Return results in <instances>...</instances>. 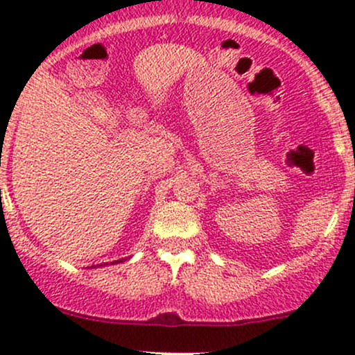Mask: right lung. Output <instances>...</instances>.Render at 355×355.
Returning a JSON list of instances; mask_svg holds the SVG:
<instances>
[{
	"label": "right lung",
	"instance_id": "right-lung-1",
	"mask_svg": "<svg viewBox=\"0 0 355 355\" xmlns=\"http://www.w3.org/2000/svg\"><path fill=\"white\" fill-rule=\"evenodd\" d=\"M121 262H124V259H122V260H115V262H112V266H114V263H121Z\"/></svg>",
	"mask_w": 355,
	"mask_h": 355
}]
</instances>
